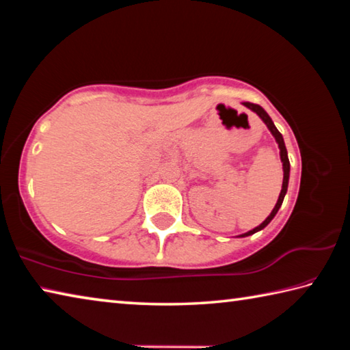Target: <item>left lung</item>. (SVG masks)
I'll return each mask as SVG.
<instances>
[{"label":"left lung","mask_w":350,"mask_h":350,"mask_svg":"<svg viewBox=\"0 0 350 350\" xmlns=\"http://www.w3.org/2000/svg\"><path fill=\"white\" fill-rule=\"evenodd\" d=\"M244 105L247 106L248 109H252L253 112H256V114L260 117V120H262L265 125H267V128L270 129V133H271V135H273L275 137V140H276V144H278V148H280V156H281V162H282V171H284V179H282V188H281V193H280V198H278V202H276V205H275V208L271 210V213L269 215V217L265 219V221L260 224V225H258L256 228H253V230H250V232H247V233H244V234H241L239 238H245V236H250V234H254L256 232H259V230H262V228H265L267 227V225L271 222V219H273L275 216H276V213H278V210L281 208V205H282V200H284V198H286V193H287V187H288V177H290V162H288V156H287V150H286V144H284V139H282V134L278 131L276 129V126H275V123L271 122V118H270V116L267 114V112H265L262 108H260L259 105H254V103H250V102H244Z\"/></svg>","instance_id":"1"}]
</instances>
